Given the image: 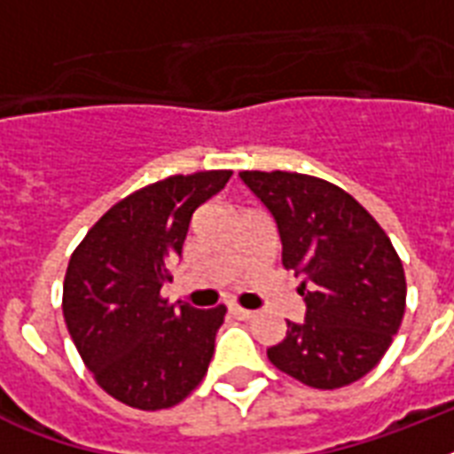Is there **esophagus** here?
<instances>
[{"mask_svg":"<svg viewBox=\"0 0 454 454\" xmlns=\"http://www.w3.org/2000/svg\"><path fill=\"white\" fill-rule=\"evenodd\" d=\"M228 310H231V316L240 317V320H247V317L254 316V313H252V310L242 309V306H235V303H231V306H228Z\"/></svg>","mask_w":454,"mask_h":454,"instance_id":"1","label":"esophagus"}]
</instances>
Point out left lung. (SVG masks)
Returning <instances> with one entry per match:
<instances>
[{
	"instance_id": "1",
	"label": "left lung",
	"mask_w": 454,
	"mask_h": 454,
	"mask_svg": "<svg viewBox=\"0 0 454 454\" xmlns=\"http://www.w3.org/2000/svg\"><path fill=\"white\" fill-rule=\"evenodd\" d=\"M269 207L283 266L303 276L301 325L270 346L269 360L306 387H348L372 370L405 313V270L384 228L358 200L297 171H240Z\"/></svg>"
}]
</instances>
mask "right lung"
Masks as SVG:
<instances>
[{
  "instance_id": "obj_1",
  "label": "right lung",
  "mask_w": 454,
  "mask_h": 454,
  "mask_svg": "<svg viewBox=\"0 0 454 454\" xmlns=\"http://www.w3.org/2000/svg\"><path fill=\"white\" fill-rule=\"evenodd\" d=\"M231 169L176 174L113 205L70 256L63 317L96 384L137 410H167L207 374L226 306L192 309L160 294L192 212Z\"/></svg>"
}]
</instances>
